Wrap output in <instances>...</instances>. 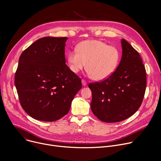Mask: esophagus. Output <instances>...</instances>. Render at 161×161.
<instances>
[{
	"label": "esophagus",
	"instance_id": "1",
	"mask_svg": "<svg viewBox=\"0 0 161 161\" xmlns=\"http://www.w3.org/2000/svg\"><path fill=\"white\" fill-rule=\"evenodd\" d=\"M81 82H82V84H83V86H85V85H86V84H87L86 81L85 80H84V79H83V80H81Z\"/></svg>",
	"mask_w": 161,
	"mask_h": 161
}]
</instances>
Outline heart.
<instances>
[{
    "mask_svg": "<svg viewBox=\"0 0 161 161\" xmlns=\"http://www.w3.org/2000/svg\"><path fill=\"white\" fill-rule=\"evenodd\" d=\"M119 59V53L115 47L96 39L81 42L76 50L71 51L67 55L71 71L77 73L86 66L91 78L97 81L109 78L115 71Z\"/></svg>",
    "mask_w": 161,
    "mask_h": 161,
    "instance_id": "heart-1",
    "label": "heart"
}]
</instances>
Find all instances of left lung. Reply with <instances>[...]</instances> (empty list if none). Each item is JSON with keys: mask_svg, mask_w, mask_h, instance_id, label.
Listing matches in <instances>:
<instances>
[{"mask_svg": "<svg viewBox=\"0 0 161 161\" xmlns=\"http://www.w3.org/2000/svg\"><path fill=\"white\" fill-rule=\"evenodd\" d=\"M121 43L122 56L116 70L109 78L88 84L91 109L107 123L120 122L134 114L142 105L147 86L145 67L139 53L125 39Z\"/></svg>", "mask_w": 161, "mask_h": 161, "instance_id": "1", "label": "left lung"}]
</instances>
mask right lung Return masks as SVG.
<instances>
[{"mask_svg":"<svg viewBox=\"0 0 161 161\" xmlns=\"http://www.w3.org/2000/svg\"><path fill=\"white\" fill-rule=\"evenodd\" d=\"M67 37L39 39L21 54L14 83L21 107L34 119L56 121L68 113L81 81L65 64Z\"/></svg>","mask_w":161,"mask_h":161,"instance_id":"right-lung-1","label":"right lung"}]
</instances>
